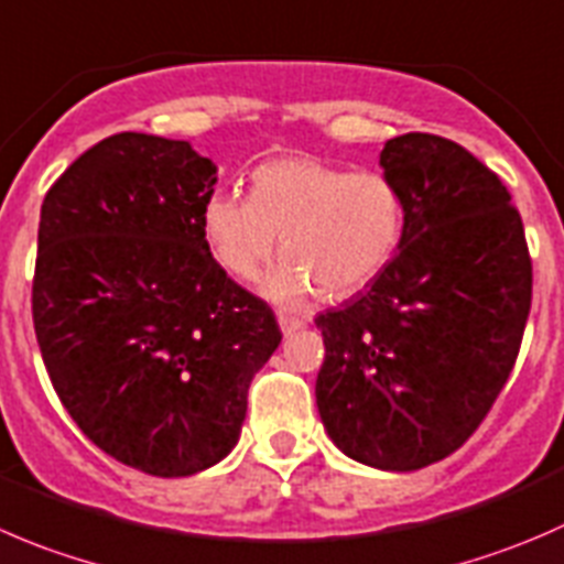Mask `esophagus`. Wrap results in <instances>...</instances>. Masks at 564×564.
I'll use <instances>...</instances> for the list:
<instances>
[{
    "mask_svg": "<svg viewBox=\"0 0 564 564\" xmlns=\"http://www.w3.org/2000/svg\"><path fill=\"white\" fill-rule=\"evenodd\" d=\"M306 321L304 317H295V315H284V312H280V328L284 337H290V334H295L299 328H304Z\"/></svg>",
    "mask_w": 564,
    "mask_h": 564,
    "instance_id": "esophagus-1",
    "label": "esophagus"
}]
</instances>
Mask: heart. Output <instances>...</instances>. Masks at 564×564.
<instances>
[{
    "mask_svg": "<svg viewBox=\"0 0 564 564\" xmlns=\"http://www.w3.org/2000/svg\"><path fill=\"white\" fill-rule=\"evenodd\" d=\"M249 183V194H208L199 232L216 263L243 282L260 274L282 236L284 258L260 284L276 304H301L317 290L345 299L381 276L403 247V188L383 172L282 155L254 166Z\"/></svg>",
    "mask_w": 564,
    "mask_h": 564,
    "instance_id": "b5f03b06",
    "label": "heart"
}]
</instances>
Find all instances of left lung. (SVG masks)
I'll return each instance as SVG.
<instances>
[{"label":"left lung","instance_id":"1","mask_svg":"<svg viewBox=\"0 0 564 564\" xmlns=\"http://www.w3.org/2000/svg\"><path fill=\"white\" fill-rule=\"evenodd\" d=\"M381 166L403 188V247L365 293L315 317V400L348 458L416 471L464 447L510 378L532 260L505 183L458 142L403 133Z\"/></svg>","mask_w":564,"mask_h":564}]
</instances>
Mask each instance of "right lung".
I'll return each mask as SVG.
<instances>
[{"label": "right lung", "instance_id": "obj_1", "mask_svg": "<svg viewBox=\"0 0 564 564\" xmlns=\"http://www.w3.org/2000/svg\"><path fill=\"white\" fill-rule=\"evenodd\" d=\"M216 164L181 139L115 133L48 188L32 321L43 365L95 447L188 477L238 444L282 332L199 232Z\"/></svg>", "mask_w": 564, "mask_h": 564}]
</instances>
